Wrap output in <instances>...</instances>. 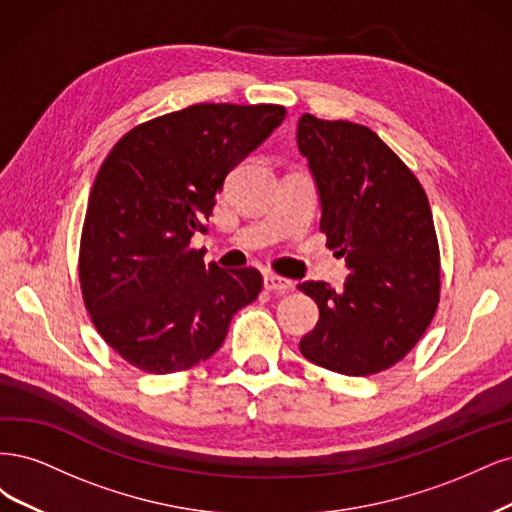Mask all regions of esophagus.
I'll return each mask as SVG.
<instances>
[{"label":"esophagus","mask_w":512,"mask_h":512,"mask_svg":"<svg viewBox=\"0 0 512 512\" xmlns=\"http://www.w3.org/2000/svg\"><path fill=\"white\" fill-rule=\"evenodd\" d=\"M263 287H266L272 293H285L293 287V283L287 278L276 276V274H266V276H263Z\"/></svg>","instance_id":"obj_1"}]
</instances>
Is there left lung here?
<instances>
[{"label":"left lung","mask_w":512,"mask_h":512,"mask_svg":"<svg viewBox=\"0 0 512 512\" xmlns=\"http://www.w3.org/2000/svg\"><path fill=\"white\" fill-rule=\"evenodd\" d=\"M298 148L315 178L321 232L349 276L300 289L319 306L302 355L346 376L391 368L419 342L440 298V255L419 180L372 129L304 114Z\"/></svg>","instance_id":"left-lung-1"}]
</instances>
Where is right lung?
I'll list each match as a JSON object with an SVG mask.
<instances>
[{
	"label": "right lung",
	"instance_id": "right-lung-1",
	"mask_svg": "<svg viewBox=\"0 0 512 512\" xmlns=\"http://www.w3.org/2000/svg\"><path fill=\"white\" fill-rule=\"evenodd\" d=\"M285 114L274 104H195L134 127L102 163L82 227L80 287L97 332L131 366H197L257 300L255 268L206 266L189 242L206 232L227 174Z\"/></svg>",
	"mask_w": 512,
	"mask_h": 512
}]
</instances>
